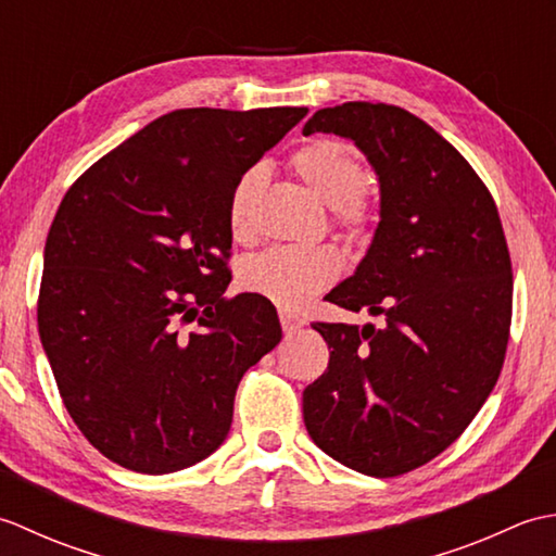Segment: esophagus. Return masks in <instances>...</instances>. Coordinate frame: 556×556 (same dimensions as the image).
Listing matches in <instances>:
<instances>
[{
  "instance_id": "1",
  "label": "esophagus",
  "mask_w": 556,
  "mask_h": 556,
  "mask_svg": "<svg viewBox=\"0 0 556 556\" xmlns=\"http://www.w3.org/2000/svg\"><path fill=\"white\" fill-rule=\"evenodd\" d=\"M279 323H281V329H285V334H296L305 325L303 317L291 311H279Z\"/></svg>"
}]
</instances>
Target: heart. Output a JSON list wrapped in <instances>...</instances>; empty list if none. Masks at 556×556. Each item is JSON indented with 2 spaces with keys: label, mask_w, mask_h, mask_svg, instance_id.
Wrapping results in <instances>:
<instances>
[{
  "label": "heart",
  "mask_w": 556,
  "mask_h": 556,
  "mask_svg": "<svg viewBox=\"0 0 556 556\" xmlns=\"http://www.w3.org/2000/svg\"><path fill=\"white\" fill-rule=\"evenodd\" d=\"M291 169L311 191L329 205L334 227L351 241L368 236L380 207L377 198L365 188V167L344 140L317 138L293 152ZM265 184V169L251 167L236 181L229 198V231L236 241L251 243L255 239L253 207L260 188ZM341 271V255L329 245L301 248L277 245L248 257L239 269L241 285L269 299L271 303L293 308L323 293L337 281Z\"/></svg>",
  "instance_id": "heart-1"
}]
</instances>
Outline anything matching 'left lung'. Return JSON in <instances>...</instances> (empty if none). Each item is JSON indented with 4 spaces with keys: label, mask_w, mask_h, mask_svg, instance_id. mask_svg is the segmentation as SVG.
I'll list each match as a JSON object with an SVG mask.
<instances>
[{
    "label": "left lung",
    "mask_w": 556,
    "mask_h": 556,
    "mask_svg": "<svg viewBox=\"0 0 556 556\" xmlns=\"http://www.w3.org/2000/svg\"><path fill=\"white\" fill-rule=\"evenodd\" d=\"M320 131L356 140L382 188L370 251L327 301L387 325L313 323L332 351L325 375L305 387L303 420L339 464L396 478L456 442L497 384L511 255L485 181L416 114L344 102L303 128Z\"/></svg>",
    "instance_id": "obj_1"
}]
</instances>
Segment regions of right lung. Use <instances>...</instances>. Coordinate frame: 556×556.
Instances as JSON below:
<instances>
[{"mask_svg": "<svg viewBox=\"0 0 556 556\" xmlns=\"http://www.w3.org/2000/svg\"><path fill=\"white\" fill-rule=\"evenodd\" d=\"M308 108L176 110L68 188L45 243L38 329L83 437L174 473L229 434L243 372L279 344L275 305L224 296L229 198Z\"/></svg>", "mask_w": 556, "mask_h": 556, "instance_id": "right-lung-1", "label": "right lung"}]
</instances>
